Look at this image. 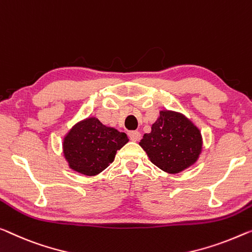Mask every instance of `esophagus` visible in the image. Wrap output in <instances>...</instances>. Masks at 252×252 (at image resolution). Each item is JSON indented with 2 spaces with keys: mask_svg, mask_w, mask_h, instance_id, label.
Here are the masks:
<instances>
[{
  "mask_svg": "<svg viewBox=\"0 0 252 252\" xmlns=\"http://www.w3.org/2000/svg\"><path fill=\"white\" fill-rule=\"evenodd\" d=\"M129 138L132 141H138L139 139L141 138V133L139 131H130L129 132Z\"/></svg>",
  "mask_w": 252,
  "mask_h": 252,
  "instance_id": "obj_1",
  "label": "esophagus"
}]
</instances>
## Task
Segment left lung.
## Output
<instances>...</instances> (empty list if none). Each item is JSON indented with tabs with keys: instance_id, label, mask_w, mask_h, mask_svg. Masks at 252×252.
Instances as JSON below:
<instances>
[{
	"instance_id": "left-lung-1",
	"label": "left lung",
	"mask_w": 252,
	"mask_h": 252,
	"mask_svg": "<svg viewBox=\"0 0 252 252\" xmlns=\"http://www.w3.org/2000/svg\"><path fill=\"white\" fill-rule=\"evenodd\" d=\"M150 162L164 172L176 174L192 166L202 149L200 130L182 113L162 110L139 142Z\"/></svg>"
}]
</instances>
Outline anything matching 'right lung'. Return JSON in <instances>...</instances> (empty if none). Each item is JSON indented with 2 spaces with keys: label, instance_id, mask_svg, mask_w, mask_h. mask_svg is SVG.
Returning <instances> with one entry per match:
<instances>
[{
  "label": "right lung",
  "instance_id": "add662e5",
  "mask_svg": "<svg viewBox=\"0 0 252 252\" xmlns=\"http://www.w3.org/2000/svg\"><path fill=\"white\" fill-rule=\"evenodd\" d=\"M127 141L125 132L89 116L76 123L65 134L62 142L63 155L71 170L95 176L113 162L116 152Z\"/></svg>",
  "mask_w": 252,
  "mask_h": 252
}]
</instances>
